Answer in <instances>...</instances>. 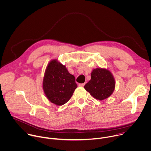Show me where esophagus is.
I'll return each mask as SVG.
<instances>
[{"label": "esophagus", "mask_w": 151, "mask_h": 151, "mask_svg": "<svg viewBox=\"0 0 151 151\" xmlns=\"http://www.w3.org/2000/svg\"><path fill=\"white\" fill-rule=\"evenodd\" d=\"M85 85V84L84 83H81V84H78V86H80V87H83Z\"/></svg>", "instance_id": "esophagus-1"}]
</instances>
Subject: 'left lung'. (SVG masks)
Listing matches in <instances>:
<instances>
[{
  "label": "left lung",
  "instance_id": "1",
  "mask_svg": "<svg viewBox=\"0 0 151 151\" xmlns=\"http://www.w3.org/2000/svg\"><path fill=\"white\" fill-rule=\"evenodd\" d=\"M115 80L112 73L106 68H97L91 73V79L84 88L96 99L103 101L114 92Z\"/></svg>",
  "mask_w": 151,
  "mask_h": 151
}]
</instances>
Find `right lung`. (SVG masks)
<instances>
[{"label":"right lung","instance_id":"right-lung-1","mask_svg":"<svg viewBox=\"0 0 151 151\" xmlns=\"http://www.w3.org/2000/svg\"><path fill=\"white\" fill-rule=\"evenodd\" d=\"M42 85L47 99L57 106L66 104L77 87L75 77L57 59H52L47 64Z\"/></svg>","mask_w":151,"mask_h":151}]
</instances>
